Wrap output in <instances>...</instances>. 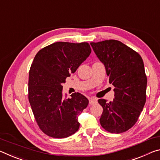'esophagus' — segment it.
Listing matches in <instances>:
<instances>
[{
	"label": "esophagus",
	"mask_w": 160,
	"mask_h": 160,
	"mask_svg": "<svg viewBox=\"0 0 160 160\" xmlns=\"http://www.w3.org/2000/svg\"><path fill=\"white\" fill-rule=\"evenodd\" d=\"M97 99L94 98H91L89 99V104L90 105H93L95 103H97Z\"/></svg>",
	"instance_id": "1"
}]
</instances>
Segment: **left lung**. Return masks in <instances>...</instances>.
Returning a JSON list of instances; mask_svg holds the SVG:
<instances>
[{"label":"left lung","mask_w":160,"mask_h":160,"mask_svg":"<svg viewBox=\"0 0 160 160\" xmlns=\"http://www.w3.org/2000/svg\"><path fill=\"white\" fill-rule=\"evenodd\" d=\"M90 44L106 67L109 83L115 87L112 101H98L103 107L100 123L109 132H124L136 123L146 102L147 77L143 60L137 52L120 41Z\"/></svg>","instance_id":"left-lung-1"}]
</instances>
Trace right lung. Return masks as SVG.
Returning <instances> with one entry per match:
<instances>
[{"label": "right lung", "instance_id": "obj_1", "mask_svg": "<svg viewBox=\"0 0 160 160\" xmlns=\"http://www.w3.org/2000/svg\"><path fill=\"white\" fill-rule=\"evenodd\" d=\"M88 42H58L40 49L29 72L28 99L34 117L44 134L69 137L79 128L78 117L88 100L80 93L64 99L62 83L89 56Z\"/></svg>", "mask_w": 160, "mask_h": 160}]
</instances>
